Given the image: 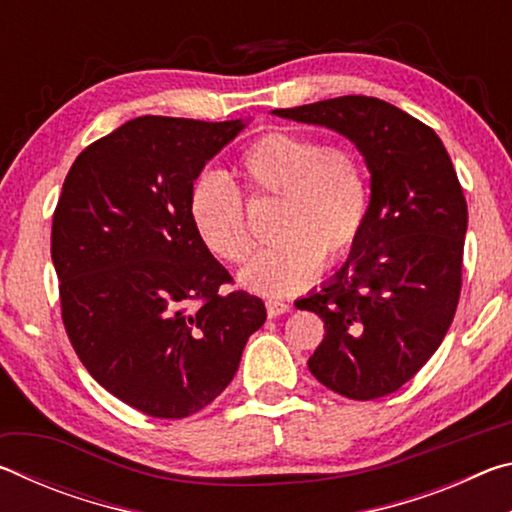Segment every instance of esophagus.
I'll use <instances>...</instances> for the list:
<instances>
[{"instance_id": "34e87169", "label": "esophagus", "mask_w": 512, "mask_h": 512, "mask_svg": "<svg viewBox=\"0 0 512 512\" xmlns=\"http://www.w3.org/2000/svg\"><path fill=\"white\" fill-rule=\"evenodd\" d=\"M287 311H291V307L287 305V302H280V300H266V314H268V318L282 316V314H287Z\"/></svg>"}]
</instances>
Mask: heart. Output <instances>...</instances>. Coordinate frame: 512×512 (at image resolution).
<instances>
[{
    "mask_svg": "<svg viewBox=\"0 0 512 512\" xmlns=\"http://www.w3.org/2000/svg\"><path fill=\"white\" fill-rule=\"evenodd\" d=\"M237 173L253 198L277 201L273 248L241 273V284L264 296H291L323 266L348 257L366 230L368 173L348 146H323L316 137L271 131L241 153ZM189 216L203 246L225 264H246L253 253L244 201L219 173L198 176Z\"/></svg>",
    "mask_w": 512,
    "mask_h": 512,
    "instance_id": "1",
    "label": "heart"
}]
</instances>
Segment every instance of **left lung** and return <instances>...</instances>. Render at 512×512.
<instances>
[{
    "label": "left lung",
    "instance_id": "obj_1",
    "mask_svg": "<svg viewBox=\"0 0 512 512\" xmlns=\"http://www.w3.org/2000/svg\"><path fill=\"white\" fill-rule=\"evenodd\" d=\"M273 115L332 128L370 171L366 230L332 280L296 302L325 323L307 366L350 400L406 384L452 325L461 298L467 203L433 128L375 97H339Z\"/></svg>",
    "mask_w": 512,
    "mask_h": 512
}]
</instances>
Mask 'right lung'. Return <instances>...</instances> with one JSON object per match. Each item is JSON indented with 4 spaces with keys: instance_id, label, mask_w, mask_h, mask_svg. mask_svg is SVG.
<instances>
[{
    "instance_id": "right-lung-1",
    "label": "right lung",
    "mask_w": 512,
    "mask_h": 512,
    "mask_svg": "<svg viewBox=\"0 0 512 512\" xmlns=\"http://www.w3.org/2000/svg\"><path fill=\"white\" fill-rule=\"evenodd\" d=\"M246 124L144 115L69 169L51 259L72 348L90 375L151 418L180 420L219 397L266 307L198 239L189 192Z\"/></svg>"
}]
</instances>
